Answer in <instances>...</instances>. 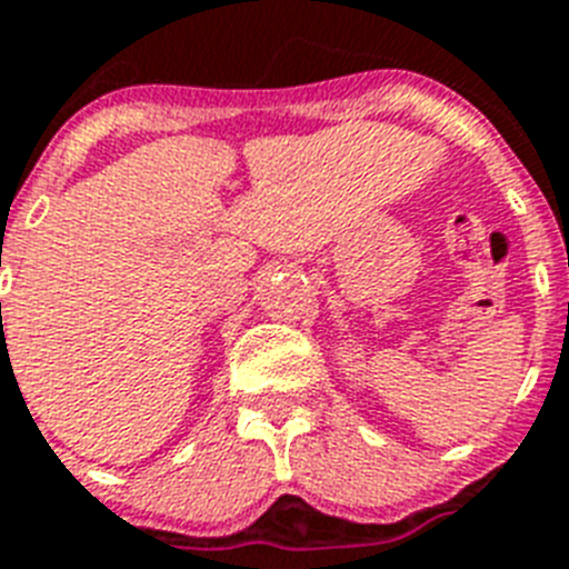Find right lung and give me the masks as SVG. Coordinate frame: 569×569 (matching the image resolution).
Listing matches in <instances>:
<instances>
[{"label": "right lung", "mask_w": 569, "mask_h": 569, "mask_svg": "<svg viewBox=\"0 0 569 569\" xmlns=\"http://www.w3.org/2000/svg\"><path fill=\"white\" fill-rule=\"evenodd\" d=\"M0 309H2V307H0Z\"/></svg>", "instance_id": "obj_1"}]
</instances>
